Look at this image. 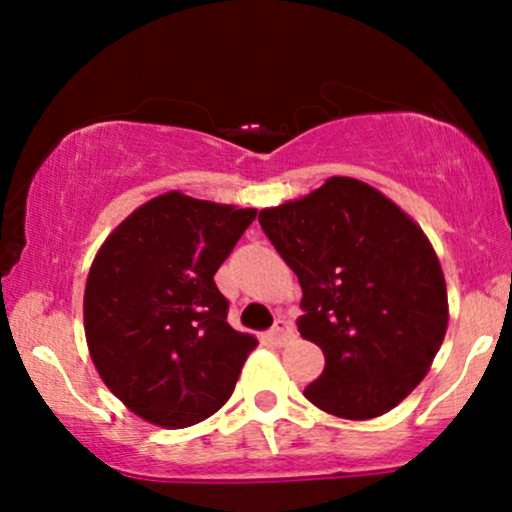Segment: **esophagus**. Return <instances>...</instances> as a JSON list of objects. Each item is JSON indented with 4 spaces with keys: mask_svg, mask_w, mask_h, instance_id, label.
Here are the masks:
<instances>
[{
    "mask_svg": "<svg viewBox=\"0 0 512 512\" xmlns=\"http://www.w3.org/2000/svg\"><path fill=\"white\" fill-rule=\"evenodd\" d=\"M291 337H293V330H291V325L286 320H279L274 325V330L269 332V342H272L274 346H284V344H289L291 342Z\"/></svg>",
    "mask_w": 512,
    "mask_h": 512,
    "instance_id": "obj_1",
    "label": "esophagus"
}]
</instances>
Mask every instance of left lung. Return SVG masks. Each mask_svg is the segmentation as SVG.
<instances>
[{
	"label": "left lung",
	"instance_id": "left-lung-1",
	"mask_svg": "<svg viewBox=\"0 0 512 512\" xmlns=\"http://www.w3.org/2000/svg\"><path fill=\"white\" fill-rule=\"evenodd\" d=\"M303 289V339L325 354L305 397L339 419L395 409L426 378L448 332V289L431 240L407 211L356 178L260 211Z\"/></svg>",
	"mask_w": 512,
	"mask_h": 512
}]
</instances>
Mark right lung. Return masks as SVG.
<instances>
[{
    "instance_id": "add662e5",
    "label": "right lung",
    "mask_w": 512,
    "mask_h": 512,
    "mask_svg": "<svg viewBox=\"0 0 512 512\" xmlns=\"http://www.w3.org/2000/svg\"><path fill=\"white\" fill-rule=\"evenodd\" d=\"M255 216L257 209L170 190L134 209L93 257L88 354L139 419L195 426L233 395L257 339L228 325L214 274Z\"/></svg>"
}]
</instances>
